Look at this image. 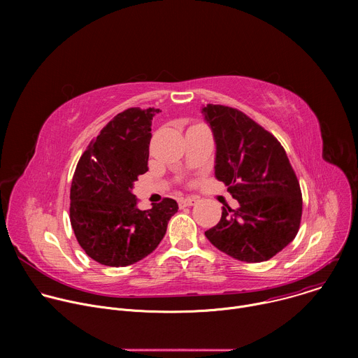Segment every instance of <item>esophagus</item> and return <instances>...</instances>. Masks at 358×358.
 I'll use <instances>...</instances> for the list:
<instances>
[{
	"instance_id": "esophagus-1",
	"label": "esophagus",
	"mask_w": 358,
	"mask_h": 358,
	"mask_svg": "<svg viewBox=\"0 0 358 358\" xmlns=\"http://www.w3.org/2000/svg\"><path fill=\"white\" fill-rule=\"evenodd\" d=\"M198 202V198L195 196H187V198H181L180 199V207H191L194 203Z\"/></svg>"
}]
</instances>
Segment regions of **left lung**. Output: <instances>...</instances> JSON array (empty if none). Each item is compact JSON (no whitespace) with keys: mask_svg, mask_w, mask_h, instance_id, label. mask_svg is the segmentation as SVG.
Masks as SVG:
<instances>
[{"mask_svg":"<svg viewBox=\"0 0 358 358\" xmlns=\"http://www.w3.org/2000/svg\"><path fill=\"white\" fill-rule=\"evenodd\" d=\"M215 143V177L239 202L222 207L208 241L243 262L273 258L296 236L301 220L299 180L279 140L243 112L207 105L202 109Z\"/></svg>","mask_w":358,"mask_h":358,"instance_id":"1","label":"left lung"}]
</instances>
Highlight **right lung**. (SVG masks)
<instances>
[{
  "label": "right lung",
  "mask_w": 358,
  "mask_h": 358,
  "mask_svg": "<svg viewBox=\"0 0 358 358\" xmlns=\"http://www.w3.org/2000/svg\"><path fill=\"white\" fill-rule=\"evenodd\" d=\"M160 112L130 108L119 113L78 162L71 185V225L87 257L100 265L119 268L145 258L178 211L173 198L141 211L131 194L133 182L148 171L151 120Z\"/></svg>",
  "instance_id": "1"
}]
</instances>
